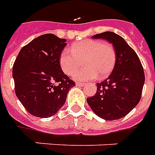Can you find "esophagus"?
Wrapping results in <instances>:
<instances>
[{"label":"esophagus","mask_w":155,"mask_h":155,"mask_svg":"<svg viewBox=\"0 0 155 155\" xmlns=\"http://www.w3.org/2000/svg\"><path fill=\"white\" fill-rule=\"evenodd\" d=\"M76 85H77V86L82 87V86H84V85H85V83H80V82H77V83H76Z\"/></svg>","instance_id":"1"}]
</instances>
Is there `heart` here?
I'll return each instance as SVG.
<instances>
[{
	"instance_id": "heart-1",
	"label": "heart",
	"mask_w": 155,
	"mask_h": 155,
	"mask_svg": "<svg viewBox=\"0 0 155 155\" xmlns=\"http://www.w3.org/2000/svg\"><path fill=\"white\" fill-rule=\"evenodd\" d=\"M71 51L65 49L59 58L60 67L67 75L72 76L82 65L85 68L75 75L76 79L89 80L104 78L110 74L116 62L114 46L99 40L85 39L71 46Z\"/></svg>"
}]
</instances>
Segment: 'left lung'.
I'll use <instances>...</instances> for the list:
<instances>
[{
  "label": "left lung",
  "mask_w": 155,
  "mask_h": 155,
  "mask_svg": "<svg viewBox=\"0 0 155 155\" xmlns=\"http://www.w3.org/2000/svg\"><path fill=\"white\" fill-rule=\"evenodd\" d=\"M114 45L116 62L107 79L97 83V92L87 102L96 114L105 120H116L128 114L141 98L145 81L143 68L134 50L118 34L112 31L93 36Z\"/></svg>",
  "instance_id": "8db88e82"
}]
</instances>
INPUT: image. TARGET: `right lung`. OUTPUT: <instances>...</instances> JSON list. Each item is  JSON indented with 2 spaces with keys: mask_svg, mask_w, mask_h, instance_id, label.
<instances>
[{
  "mask_svg": "<svg viewBox=\"0 0 155 155\" xmlns=\"http://www.w3.org/2000/svg\"><path fill=\"white\" fill-rule=\"evenodd\" d=\"M66 39L44 34L24 46L13 64L15 93L33 116L49 118L65 104L75 83L64 74L59 63Z\"/></svg>",
  "mask_w": 155,
  "mask_h": 155,
  "instance_id": "obj_1",
  "label": "right lung"
}]
</instances>
